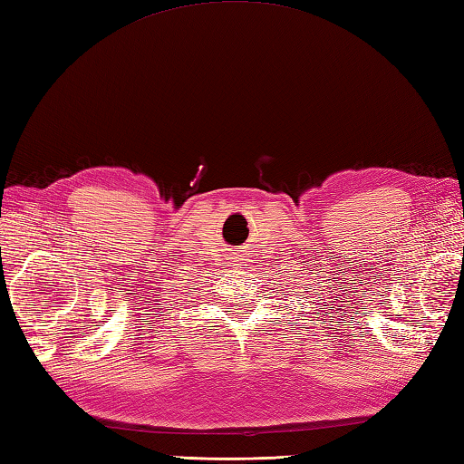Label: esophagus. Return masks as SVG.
I'll use <instances>...</instances> for the list:
<instances>
[{
	"label": "esophagus",
	"instance_id": "34e87169",
	"mask_svg": "<svg viewBox=\"0 0 464 464\" xmlns=\"http://www.w3.org/2000/svg\"><path fill=\"white\" fill-rule=\"evenodd\" d=\"M242 260H244V258H242L240 252H234V255L230 256V262H232L234 266H240V262H242Z\"/></svg>",
	"mask_w": 464,
	"mask_h": 464
}]
</instances>
